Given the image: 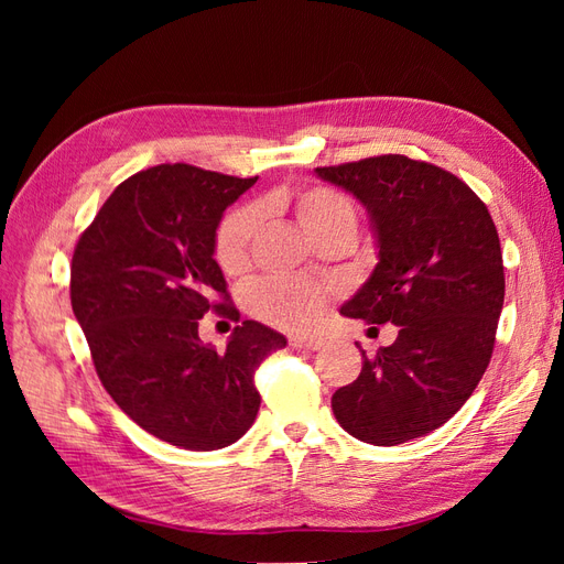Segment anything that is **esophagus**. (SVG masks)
I'll return each instance as SVG.
<instances>
[{
  "label": "esophagus",
  "mask_w": 564,
  "mask_h": 564,
  "mask_svg": "<svg viewBox=\"0 0 564 564\" xmlns=\"http://www.w3.org/2000/svg\"><path fill=\"white\" fill-rule=\"evenodd\" d=\"M292 346L305 350H319L324 346V340L317 336H292Z\"/></svg>",
  "instance_id": "1"
}]
</instances>
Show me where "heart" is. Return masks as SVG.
<instances>
[{"label": "heart", "instance_id": "obj_1", "mask_svg": "<svg viewBox=\"0 0 564 564\" xmlns=\"http://www.w3.org/2000/svg\"><path fill=\"white\" fill-rule=\"evenodd\" d=\"M268 207L292 212L296 224L313 240L334 232H352L357 228V209L348 195L329 185H305L299 191H275L268 199ZM259 209L237 207L218 224L214 253L218 265L228 275H240L249 265L251 240L259 228ZM249 311L280 329H311L319 322L327 292L319 284L270 278L256 284L249 292Z\"/></svg>", "mask_w": 564, "mask_h": 564}]
</instances>
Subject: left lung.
<instances>
[{"mask_svg": "<svg viewBox=\"0 0 564 564\" xmlns=\"http://www.w3.org/2000/svg\"><path fill=\"white\" fill-rule=\"evenodd\" d=\"M315 174L369 212L379 263L340 315L398 324L395 344L332 398L336 421L377 447L402 445L447 423L491 360L503 308L501 242L489 209L435 164L379 155Z\"/></svg>", "mask_w": 564, "mask_h": 564, "instance_id": "obj_1", "label": "left lung"}]
</instances>
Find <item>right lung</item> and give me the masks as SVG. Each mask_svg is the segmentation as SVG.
I'll return each mask as SVG.
<instances>
[{
	"instance_id": "1",
	"label": "right lung",
	"mask_w": 564,
	"mask_h": 564,
	"mask_svg": "<svg viewBox=\"0 0 564 564\" xmlns=\"http://www.w3.org/2000/svg\"><path fill=\"white\" fill-rule=\"evenodd\" d=\"M160 164L115 187L73 253L70 301L96 373L122 412L169 445L212 452L259 414L253 371L286 338L261 322L226 350L199 340L209 311L240 319L214 259L224 212L256 183Z\"/></svg>"
}]
</instances>
